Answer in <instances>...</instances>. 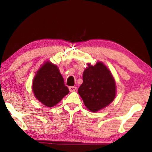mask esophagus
I'll list each match as a JSON object with an SVG mask.
<instances>
[{"instance_id": "obj_1", "label": "esophagus", "mask_w": 152, "mask_h": 152, "mask_svg": "<svg viewBox=\"0 0 152 152\" xmlns=\"http://www.w3.org/2000/svg\"><path fill=\"white\" fill-rule=\"evenodd\" d=\"M76 89H77V88L76 86H70V87H69V90H70V91H71V92L75 91Z\"/></svg>"}]
</instances>
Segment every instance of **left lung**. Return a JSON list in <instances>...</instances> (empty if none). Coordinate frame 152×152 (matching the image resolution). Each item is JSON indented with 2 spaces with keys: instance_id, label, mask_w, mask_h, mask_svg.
<instances>
[{
  "instance_id": "8db88e82",
  "label": "left lung",
  "mask_w": 152,
  "mask_h": 152,
  "mask_svg": "<svg viewBox=\"0 0 152 152\" xmlns=\"http://www.w3.org/2000/svg\"><path fill=\"white\" fill-rule=\"evenodd\" d=\"M83 83L78 93L84 103L92 112L103 109L112 102L116 94L115 82L110 72L102 62L88 64L83 73Z\"/></svg>"
}]
</instances>
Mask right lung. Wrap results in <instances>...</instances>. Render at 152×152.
I'll list each match as a JSON object with an SVG mask.
<instances>
[{
  "mask_svg": "<svg viewBox=\"0 0 152 152\" xmlns=\"http://www.w3.org/2000/svg\"><path fill=\"white\" fill-rule=\"evenodd\" d=\"M33 91L42 103L52 107L68 94L69 90L64 84V78L57 66L48 61L35 76Z\"/></svg>",
  "mask_w": 152,
  "mask_h": 152,
  "instance_id": "right-lung-1",
  "label": "right lung"
}]
</instances>
